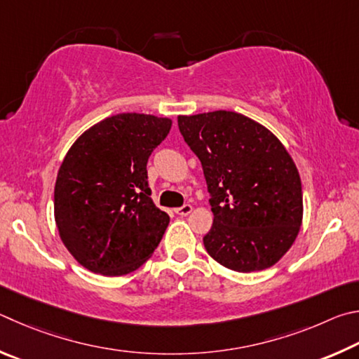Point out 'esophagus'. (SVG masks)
I'll use <instances>...</instances> for the list:
<instances>
[{"label":"esophagus","instance_id":"1","mask_svg":"<svg viewBox=\"0 0 359 359\" xmlns=\"http://www.w3.org/2000/svg\"><path fill=\"white\" fill-rule=\"evenodd\" d=\"M175 211H176V215H178V216H187V215H191V212H192V206L191 205H183L181 208H176Z\"/></svg>","mask_w":359,"mask_h":359}]
</instances>
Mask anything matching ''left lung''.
Returning <instances> with one entry per match:
<instances>
[{"label": "left lung", "instance_id": "8db88e82", "mask_svg": "<svg viewBox=\"0 0 359 359\" xmlns=\"http://www.w3.org/2000/svg\"><path fill=\"white\" fill-rule=\"evenodd\" d=\"M202 162L215 215L206 252L238 273L266 269L292 248L303 222L298 168L271 130L236 111L178 116Z\"/></svg>", "mask_w": 359, "mask_h": 359}]
</instances>
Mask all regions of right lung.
Segmentation results:
<instances>
[{
    "label": "right lung",
    "mask_w": 359,
    "mask_h": 359,
    "mask_svg": "<svg viewBox=\"0 0 359 359\" xmlns=\"http://www.w3.org/2000/svg\"><path fill=\"white\" fill-rule=\"evenodd\" d=\"M170 128L168 118L119 113L67 151L55 183V222L81 266L123 276L153 255L170 217L149 197L147 163Z\"/></svg>",
    "instance_id": "obj_1"
}]
</instances>
